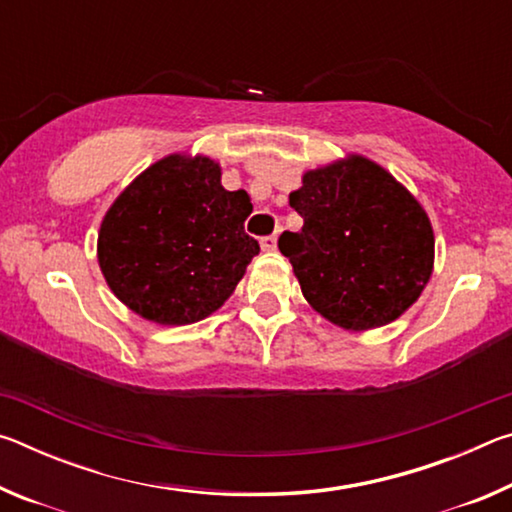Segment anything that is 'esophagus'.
I'll return each instance as SVG.
<instances>
[{
    "label": "esophagus",
    "instance_id": "34e87169",
    "mask_svg": "<svg viewBox=\"0 0 512 512\" xmlns=\"http://www.w3.org/2000/svg\"><path fill=\"white\" fill-rule=\"evenodd\" d=\"M275 248H277V237L275 235L262 237V250H266V253H273Z\"/></svg>",
    "mask_w": 512,
    "mask_h": 512
}]
</instances>
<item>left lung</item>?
Instances as JSON below:
<instances>
[{
	"label": "left lung",
	"instance_id": "obj_1",
	"mask_svg": "<svg viewBox=\"0 0 512 512\" xmlns=\"http://www.w3.org/2000/svg\"><path fill=\"white\" fill-rule=\"evenodd\" d=\"M289 205L305 225L282 232L302 296L350 332L393 323L427 287L433 228L409 189L352 153L302 176Z\"/></svg>",
	"mask_w": 512,
	"mask_h": 512
}]
</instances>
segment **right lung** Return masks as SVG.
<instances>
[{
    "label": "right lung",
    "instance_id": "right-lung-1",
    "mask_svg": "<svg viewBox=\"0 0 512 512\" xmlns=\"http://www.w3.org/2000/svg\"><path fill=\"white\" fill-rule=\"evenodd\" d=\"M250 196L221 185L207 155L171 153L144 169L101 221L97 257L110 291L151 323L214 314L259 253L246 235Z\"/></svg>",
    "mask_w": 512,
    "mask_h": 512
}]
</instances>
